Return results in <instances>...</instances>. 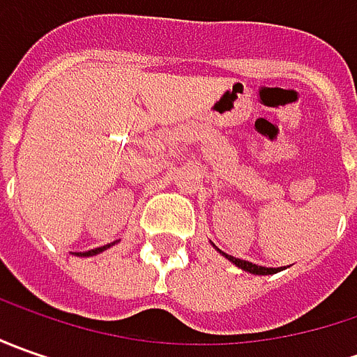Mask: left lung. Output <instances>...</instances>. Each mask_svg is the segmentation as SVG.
I'll return each instance as SVG.
<instances>
[{
	"label": "left lung",
	"instance_id": "8db88e82",
	"mask_svg": "<svg viewBox=\"0 0 357 357\" xmlns=\"http://www.w3.org/2000/svg\"><path fill=\"white\" fill-rule=\"evenodd\" d=\"M225 254V252H222ZM230 262H234L236 266L242 268V270H246V272H252V274H274V272H278V268H266V266H256L252 262H248V260H240V258H234V256H228L225 254Z\"/></svg>",
	"mask_w": 357,
	"mask_h": 357
}]
</instances>
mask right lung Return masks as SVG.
<instances>
[{
  "instance_id": "1",
  "label": "right lung",
  "mask_w": 357,
  "mask_h": 357,
  "mask_svg": "<svg viewBox=\"0 0 357 357\" xmlns=\"http://www.w3.org/2000/svg\"><path fill=\"white\" fill-rule=\"evenodd\" d=\"M111 244H107V246H101V248H93V250H89V252H83L81 256H93V254H99V252H103V250H107Z\"/></svg>"
}]
</instances>
